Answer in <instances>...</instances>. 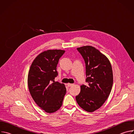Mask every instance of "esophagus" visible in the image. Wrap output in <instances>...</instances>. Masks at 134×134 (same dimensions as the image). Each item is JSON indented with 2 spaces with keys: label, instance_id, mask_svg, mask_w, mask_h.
<instances>
[{
  "label": "esophagus",
  "instance_id": "esophagus-1",
  "mask_svg": "<svg viewBox=\"0 0 134 134\" xmlns=\"http://www.w3.org/2000/svg\"><path fill=\"white\" fill-rule=\"evenodd\" d=\"M72 85H74V84H70V83H68V84H67V86H68V87H70V86H72Z\"/></svg>",
  "mask_w": 134,
  "mask_h": 134
}]
</instances>
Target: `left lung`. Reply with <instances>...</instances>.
I'll use <instances>...</instances> for the list:
<instances>
[{
  "instance_id": "left-lung-1",
  "label": "left lung",
  "mask_w": 134,
  "mask_h": 134,
  "mask_svg": "<svg viewBox=\"0 0 134 134\" xmlns=\"http://www.w3.org/2000/svg\"><path fill=\"white\" fill-rule=\"evenodd\" d=\"M83 58L86 67V82L81 86V92L76 97L78 104L92 112L99 109L108 99L113 84L111 64L107 57L92 46L77 48Z\"/></svg>"
}]
</instances>
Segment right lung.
I'll return each instance as SVG.
<instances>
[{"label":"right lung","mask_w":134,"mask_h":134,"mask_svg":"<svg viewBox=\"0 0 134 134\" xmlns=\"http://www.w3.org/2000/svg\"><path fill=\"white\" fill-rule=\"evenodd\" d=\"M65 51L49 50L38 55L28 74L29 91L34 102L47 113L59 109L66 88L64 84L54 82L58 76L57 66Z\"/></svg>","instance_id":"add662e5"}]
</instances>
